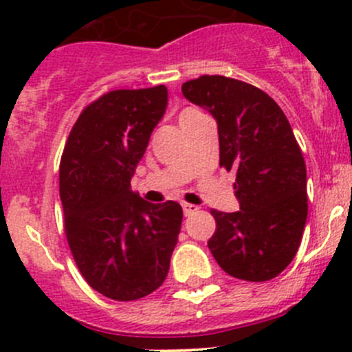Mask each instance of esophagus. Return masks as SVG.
Returning <instances> with one entry per match:
<instances>
[{
    "instance_id": "1",
    "label": "esophagus",
    "mask_w": 352,
    "mask_h": 352,
    "mask_svg": "<svg viewBox=\"0 0 352 352\" xmlns=\"http://www.w3.org/2000/svg\"><path fill=\"white\" fill-rule=\"evenodd\" d=\"M182 209H184V214L190 216L197 211V206L196 204H189V202H182Z\"/></svg>"
}]
</instances>
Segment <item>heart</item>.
<instances>
[{"label":"heart","mask_w":352,"mask_h":352,"mask_svg":"<svg viewBox=\"0 0 352 352\" xmlns=\"http://www.w3.org/2000/svg\"><path fill=\"white\" fill-rule=\"evenodd\" d=\"M187 112H192V110H187ZM187 112H184V113H187Z\"/></svg>","instance_id":"b5f03b06"}]
</instances>
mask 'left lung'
<instances>
[{
    "instance_id": "8db88e82",
    "label": "left lung",
    "mask_w": 352,
    "mask_h": 352,
    "mask_svg": "<svg viewBox=\"0 0 352 352\" xmlns=\"http://www.w3.org/2000/svg\"><path fill=\"white\" fill-rule=\"evenodd\" d=\"M184 97L218 124L219 165L235 170L240 211L212 209L208 247L236 279L269 281L289 265L308 214L307 166L281 107L258 88L225 76L182 85Z\"/></svg>"
}]
</instances>
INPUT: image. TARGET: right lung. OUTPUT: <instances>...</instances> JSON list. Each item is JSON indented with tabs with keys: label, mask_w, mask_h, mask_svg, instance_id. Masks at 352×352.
<instances>
[{
	"label": "right lung",
	"mask_w": 352,
	"mask_h": 352,
	"mask_svg": "<svg viewBox=\"0 0 352 352\" xmlns=\"http://www.w3.org/2000/svg\"><path fill=\"white\" fill-rule=\"evenodd\" d=\"M168 90H116L88 105L71 129L59 166L66 236L81 276L110 300L133 301L165 281L182 208L131 190Z\"/></svg>",
	"instance_id": "right-lung-1"
}]
</instances>
